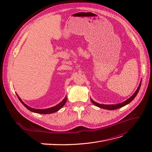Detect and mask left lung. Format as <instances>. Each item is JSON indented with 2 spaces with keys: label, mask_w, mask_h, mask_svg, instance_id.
Returning a JSON list of instances; mask_svg holds the SVG:
<instances>
[{
  "label": "left lung",
  "mask_w": 152,
  "mask_h": 152,
  "mask_svg": "<svg viewBox=\"0 0 152 152\" xmlns=\"http://www.w3.org/2000/svg\"><path fill=\"white\" fill-rule=\"evenodd\" d=\"M141 80L140 82V83L139 84V86L138 87H137V90L135 91V93L133 94L131 97L127 99V100H126L125 102H124L122 103H118V104H99L98 103L95 102L94 100L92 99L91 98V102L93 103L94 105H96V107H99V108H103V109H106V110H116V109H118L119 108H121V107H124V106H126V104H129L130 102H131L135 98V97L136 96L137 94L139 92V90L140 89V87H141Z\"/></svg>",
  "instance_id": "left-lung-1"
}]
</instances>
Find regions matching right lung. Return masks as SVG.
<instances>
[{
  "instance_id": "obj_1",
  "label": "right lung",
  "mask_w": 152,
  "mask_h": 152,
  "mask_svg": "<svg viewBox=\"0 0 152 152\" xmlns=\"http://www.w3.org/2000/svg\"><path fill=\"white\" fill-rule=\"evenodd\" d=\"M16 95L18 96V99H20V101L21 102V103L23 104L25 107L29 110L30 111L32 112H34V113H40V114H50V113H55L58 112L59 109H61L65 104L66 103V97L63 99V100H62V102L59 103V104H58L57 105L54 106L53 107H50L49 108H45V109H35V108H33L31 107H30L29 106L26 105L23 101L21 99V98L18 96V94H16Z\"/></svg>"
}]
</instances>
